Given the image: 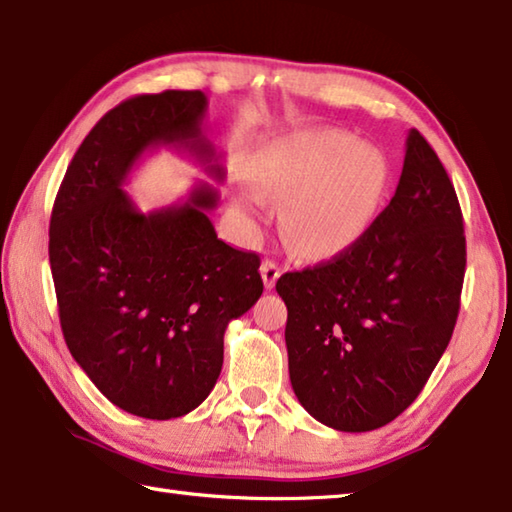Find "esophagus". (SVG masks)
<instances>
[{
    "label": "esophagus",
    "mask_w": 512,
    "mask_h": 512,
    "mask_svg": "<svg viewBox=\"0 0 512 512\" xmlns=\"http://www.w3.org/2000/svg\"><path fill=\"white\" fill-rule=\"evenodd\" d=\"M259 271H262V280H264V287L266 289H273L275 282H277V277L282 275L280 264L273 262V259H264L262 268H259Z\"/></svg>",
    "instance_id": "34e87169"
}]
</instances>
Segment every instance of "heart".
Listing matches in <instances>:
<instances>
[{
  "mask_svg": "<svg viewBox=\"0 0 512 512\" xmlns=\"http://www.w3.org/2000/svg\"><path fill=\"white\" fill-rule=\"evenodd\" d=\"M259 194L282 201V232L305 257L352 248L375 221L388 187V162L343 131H305L264 146L250 164Z\"/></svg>",
  "mask_w": 512,
  "mask_h": 512,
  "instance_id": "heart-1",
  "label": "heart"
}]
</instances>
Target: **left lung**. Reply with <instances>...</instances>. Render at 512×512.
<instances>
[{
    "label": "left lung",
    "mask_w": 512,
    "mask_h": 512,
    "mask_svg": "<svg viewBox=\"0 0 512 512\" xmlns=\"http://www.w3.org/2000/svg\"><path fill=\"white\" fill-rule=\"evenodd\" d=\"M463 277L461 205L413 128L395 196L366 235L275 284L289 311L291 386L305 411L359 433L409 409L452 339Z\"/></svg>",
    "instance_id": "1"
}]
</instances>
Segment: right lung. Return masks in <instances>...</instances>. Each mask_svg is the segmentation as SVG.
Masks as SVG:
<instances>
[{
  "label": "right lung",
  "instance_id": "1",
  "mask_svg": "<svg viewBox=\"0 0 512 512\" xmlns=\"http://www.w3.org/2000/svg\"><path fill=\"white\" fill-rule=\"evenodd\" d=\"M205 110L203 92L167 90L106 112L74 153L49 223L69 352L112 404L149 420L180 418L210 395L225 327L264 291L259 255L216 237L212 185L149 214L124 192L137 160L158 146L192 153L221 183Z\"/></svg>",
  "mask_w": 512,
  "mask_h": 512
}]
</instances>
